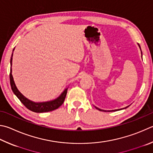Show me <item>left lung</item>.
Listing matches in <instances>:
<instances>
[{"mask_svg": "<svg viewBox=\"0 0 153 153\" xmlns=\"http://www.w3.org/2000/svg\"><path fill=\"white\" fill-rule=\"evenodd\" d=\"M138 45L139 46V48H140V51H141V49H140V45L138 43ZM143 56V55H142V51H141V57ZM143 58V57H142ZM129 105H128V106H126V107H125V108H121V109H118V110H102V109H100V108H97L96 106H95V108H96V109H98V110H99L100 111H104V112H113V111H117V110H123V109H126V108H127L128 107Z\"/></svg>", "mask_w": 153, "mask_h": 153, "instance_id": "1", "label": "left lung"}]
</instances>
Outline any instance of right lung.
<instances>
[{"instance_id":"1","label":"right lung","mask_w":153,"mask_h":153,"mask_svg":"<svg viewBox=\"0 0 153 153\" xmlns=\"http://www.w3.org/2000/svg\"><path fill=\"white\" fill-rule=\"evenodd\" d=\"M15 48L13 50V53L11 55L10 58V83L11 89L15 94V95L19 99L22 104L29 110L33 111L34 112L37 113H42V112H48L50 111H53L57 108H59L60 105H62L65 100L66 94L68 92V88H66L63 92L60 94L59 97L55 98L53 100L48 101V102H35L30 100L28 98H27L25 96H24L19 90L16 88L15 83L14 82V79L12 75V60L13 56V51Z\"/></svg>"}]
</instances>
